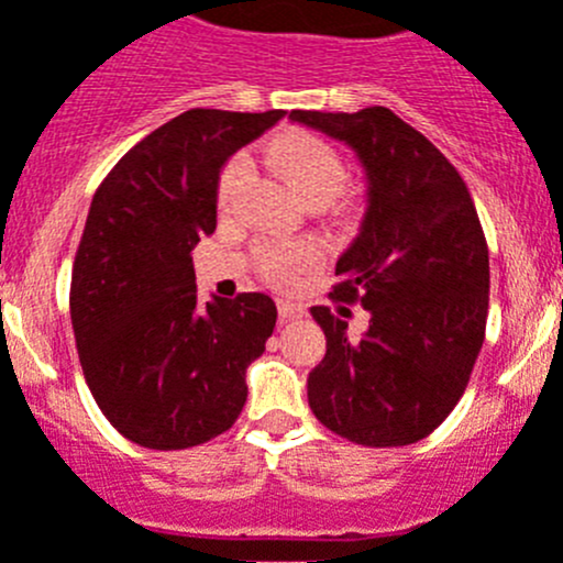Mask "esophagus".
I'll return each mask as SVG.
<instances>
[{
  "instance_id": "34e87169",
  "label": "esophagus",
  "mask_w": 563,
  "mask_h": 563,
  "mask_svg": "<svg viewBox=\"0 0 563 563\" xmlns=\"http://www.w3.org/2000/svg\"><path fill=\"white\" fill-rule=\"evenodd\" d=\"M277 313H280L283 322H291V319L302 317V308L294 306V302H286V299H280V302H277Z\"/></svg>"
}]
</instances>
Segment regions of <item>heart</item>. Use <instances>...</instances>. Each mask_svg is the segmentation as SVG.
<instances>
[{
	"label": "heart",
	"instance_id": "heart-1",
	"mask_svg": "<svg viewBox=\"0 0 563 563\" xmlns=\"http://www.w3.org/2000/svg\"><path fill=\"white\" fill-rule=\"evenodd\" d=\"M266 161L283 177L288 188L306 205H324L344 188L346 166L333 144L306 130H283L266 146ZM244 180V163H228L219 175L217 199L228 205ZM317 264V252L306 244L294 246H261L257 269L269 283L286 286L299 272Z\"/></svg>",
	"mask_w": 563,
	"mask_h": 563
}]
</instances>
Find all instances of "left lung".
Returning a JSON list of instances; mask_svg holds the SVG:
<instances>
[{
	"mask_svg": "<svg viewBox=\"0 0 563 563\" xmlns=\"http://www.w3.org/2000/svg\"><path fill=\"white\" fill-rule=\"evenodd\" d=\"M358 152L369 208L335 264L333 306L311 308L328 353L308 375L319 422L364 448H402L459 406L486 339L488 246L464 177L388 108L291 110ZM361 305L371 328L345 324Z\"/></svg>",
	"mask_w": 563,
	"mask_h": 563,
	"instance_id": "8db88e82",
	"label": "left lung"
}]
</instances>
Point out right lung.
Here are the masks:
<instances>
[{
    "instance_id": "right-lung-1",
    "label": "right lung",
    "mask_w": 563,
    "mask_h": 563,
    "mask_svg": "<svg viewBox=\"0 0 563 563\" xmlns=\"http://www.w3.org/2000/svg\"><path fill=\"white\" fill-rule=\"evenodd\" d=\"M283 115L186 110L93 194L71 269V328L99 411L141 448H197L244 408L246 366L266 350L277 308L266 294L199 302L191 250L217 230L224 161Z\"/></svg>"
}]
</instances>
